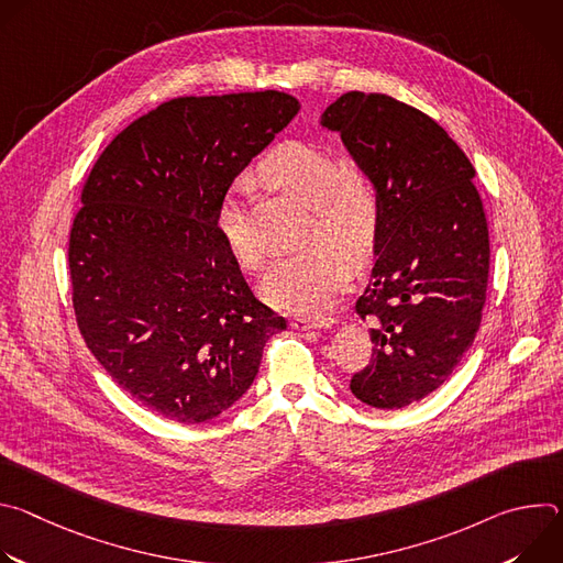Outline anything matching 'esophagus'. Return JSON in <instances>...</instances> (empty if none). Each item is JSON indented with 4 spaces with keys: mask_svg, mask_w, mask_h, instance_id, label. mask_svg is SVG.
<instances>
[{
    "mask_svg": "<svg viewBox=\"0 0 563 563\" xmlns=\"http://www.w3.org/2000/svg\"><path fill=\"white\" fill-rule=\"evenodd\" d=\"M336 323V320L332 316H316V318H291L289 320V328L291 330H325V328H332Z\"/></svg>",
    "mask_w": 563,
    "mask_h": 563,
    "instance_id": "obj_1",
    "label": "esophagus"
}]
</instances>
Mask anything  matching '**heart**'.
<instances>
[{
    "label": "heart",
    "mask_w": 563,
    "mask_h": 563,
    "mask_svg": "<svg viewBox=\"0 0 563 563\" xmlns=\"http://www.w3.org/2000/svg\"><path fill=\"white\" fill-rule=\"evenodd\" d=\"M258 172L272 187L309 205L300 231V240L309 245L269 269L261 296L285 313H323L347 283L345 256L358 265L376 243L378 198L363 178L345 172L334 153L313 144L289 142L269 153ZM216 229L240 269L258 274L265 267L267 252L254 233L240 185L222 194Z\"/></svg>",
    "instance_id": "heart-1"
}]
</instances>
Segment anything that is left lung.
<instances>
[{
	"label": "left lung",
	"instance_id": "left-lung-1",
	"mask_svg": "<svg viewBox=\"0 0 563 563\" xmlns=\"http://www.w3.org/2000/svg\"><path fill=\"white\" fill-rule=\"evenodd\" d=\"M320 124L341 133L380 205L356 300L374 347L350 389L372 408H406L445 383L481 325L490 238L474 167L430 115L383 93L350 91Z\"/></svg>",
	"mask_w": 563,
	"mask_h": 563
}]
</instances>
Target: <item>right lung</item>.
Listing matches in <instances>:
<instances>
[{
	"mask_svg": "<svg viewBox=\"0 0 563 563\" xmlns=\"http://www.w3.org/2000/svg\"><path fill=\"white\" fill-rule=\"evenodd\" d=\"M298 111L280 91L169 100L118 133L85 183L68 240L77 328L122 389L172 421L229 410L287 330L250 289L216 211Z\"/></svg>",
	"mask_w": 563,
	"mask_h": 563,
	"instance_id": "1",
	"label": "right lung"
}]
</instances>
